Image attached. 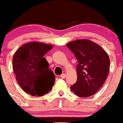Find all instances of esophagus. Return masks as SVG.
<instances>
[{
  "label": "esophagus",
  "mask_w": 123,
  "mask_h": 123,
  "mask_svg": "<svg viewBox=\"0 0 123 123\" xmlns=\"http://www.w3.org/2000/svg\"><path fill=\"white\" fill-rule=\"evenodd\" d=\"M65 77H66V74H62L61 75V78H62V79L65 78Z\"/></svg>",
  "instance_id": "34e87169"
}]
</instances>
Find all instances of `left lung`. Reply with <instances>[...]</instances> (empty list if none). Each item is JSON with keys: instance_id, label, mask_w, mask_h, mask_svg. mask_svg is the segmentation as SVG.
<instances>
[{"instance_id": "8db88e82", "label": "left lung", "mask_w": 123, "mask_h": 123, "mask_svg": "<svg viewBox=\"0 0 123 123\" xmlns=\"http://www.w3.org/2000/svg\"><path fill=\"white\" fill-rule=\"evenodd\" d=\"M67 47L77 59V81L70 89L78 97L85 98L97 92L107 79L110 61L100 46L88 39L70 42Z\"/></svg>"}]
</instances>
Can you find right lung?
Wrapping results in <instances>:
<instances>
[{"instance_id":"add662e5","label":"right lung","mask_w":123,"mask_h":123,"mask_svg":"<svg viewBox=\"0 0 123 123\" xmlns=\"http://www.w3.org/2000/svg\"><path fill=\"white\" fill-rule=\"evenodd\" d=\"M53 48L51 45L31 42L20 47L12 59L16 81L23 90L31 95H43L55 82L53 72L43 56Z\"/></svg>"}]
</instances>
